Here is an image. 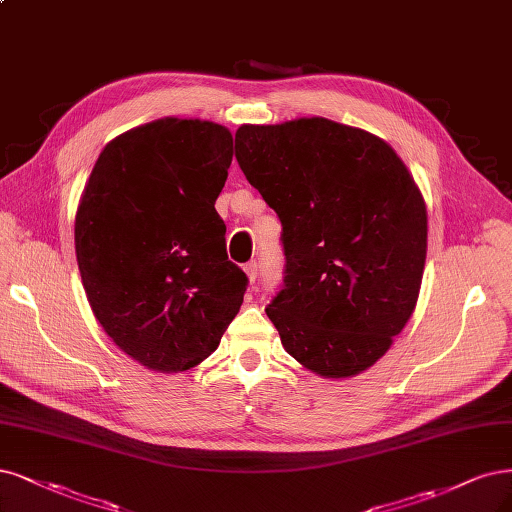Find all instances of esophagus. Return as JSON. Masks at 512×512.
I'll return each mask as SVG.
<instances>
[{
    "label": "esophagus",
    "mask_w": 512,
    "mask_h": 512,
    "mask_svg": "<svg viewBox=\"0 0 512 512\" xmlns=\"http://www.w3.org/2000/svg\"><path fill=\"white\" fill-rule=\"evenodd\" d=\"M245 273H248V279L252 281V284H256V279H258V264H256V260H250V262H245Z\"/></svg>",
    "instance_id": "obj_1"
}]
</instances>
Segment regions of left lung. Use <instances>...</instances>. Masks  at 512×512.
I'll list each match as a JSON object with an SVG mask.
<instances>
[{
    "label": "left lung",
    "mask_w": 512,
    "mask_h": 512,
    "mask_svg": "<svg viewBox=\"0 0 512 512\" xmlns=\"http://www.w3.org/2000/svg\"><path fill=\"white\" fill-rule=\"evenodd\" d=\"M235 156L281 222L284 286L267 305L281 345L322 377L373 366L415 309L426 203L383 139L326 118L243 125Z\"/></svg>",
    "instance_id": "left-lung-1"
}]
</instances>
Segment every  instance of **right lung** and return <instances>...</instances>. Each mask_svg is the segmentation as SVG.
<instances>
[{
	"label": "right lung",
	"instance_id": "obj_1",
	"mask_svg": "<svg viewBox=\"0 0 512 512\" xmlns=\"http://www.w3.org/2000/svg\"><path fill=\"white\" fill-rule=\"evenodd\" d=\"M233 135L163 118L103 148L76 214V258L108 337L139 364L178 373L216 351L248 275L226 256L216 211Z\"/></svg>",
	"mask_w": 512,
	"mask_h": 512
}]
</instances>
